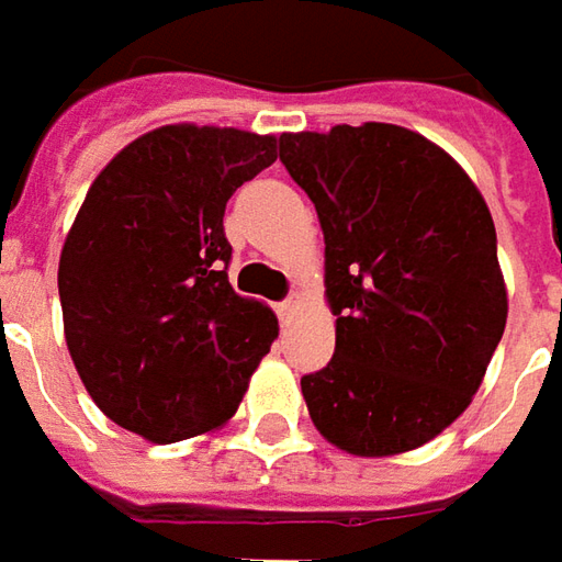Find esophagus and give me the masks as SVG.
<instances>
[{
	"mask_svg": "<svg viewBox=\"0 0 562 562\" xmlns=\"http://www.w3.org/2000/svg\"><path fill=\"white\" fill-rule=\"evenodd\" d=\"M300 310V293H291L281 306H278V313H281V318H291L293 313Z\"/></svg>",
	"mask_w": 562,
	"mask_h": 562,
	"instance_id": "esophagus-1",
	"label": "esophagus"
}]
</instances>
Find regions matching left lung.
Wrapping results in <instances>:
<instances>
[{"label": "left lung", "mask_w": 562, "mask_h": 562, "mask_svg": "<svg viewBox=\"0 0 562 562\" xmlns=\"http://www.w3.org/2000/svg\"><path fill=\"white\" fill-rule=\"evenodd\" d=\"M315 203L335 357L303 375L315 428L353 457L438 438L472 403L507 328L497 234L479 187L397 124L281 134Z\"/></svg>", "instance_id": "1"}]
</instances>
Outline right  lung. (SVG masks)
Instances as JSON below:
<instances>
[{
	"label": "right lung",
	"instance_id": "obj_1",
	"mask_svg": "<svg viewBox=\"0 0 562 562\" xmlns=\"http://www.w3.org/2000/svg\"><path fill=\"white\" fill-rule=\"evenodd\" d=\"M274 137L165 124L99 171L58 259L65 340L109 419L153 443L222 428L278 337L234 293L225 205L269 168Z\"/></svg>",
	"mask_w": 562,
	"mask_h": 562
}]
</instances>
